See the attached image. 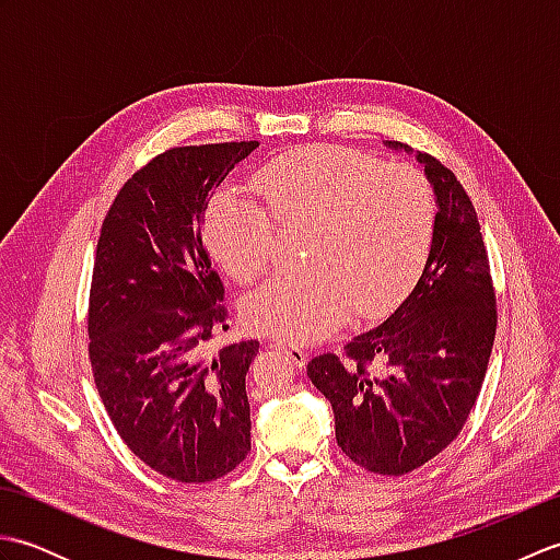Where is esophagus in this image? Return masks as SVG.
<instances>
[{
    "mask_svg": "<svg viewBox=\"0 0 560 560\" xmlns=\"http://www.w3.org/2000/svg\"><path fill=\"white\" fill-rule=\"evenodd\" d=\"M273 347H277L279 351H283L289 355V359L299 365V368H303L305 365V361H307V351L303 349V347H299V343H287V341H277L273 343Z\"/></svg>",
    "mask_w": 560,
    "mask_h": 560,
    "instance_id": "obj_1",
    "label": "esophagus"
}]
</instances>
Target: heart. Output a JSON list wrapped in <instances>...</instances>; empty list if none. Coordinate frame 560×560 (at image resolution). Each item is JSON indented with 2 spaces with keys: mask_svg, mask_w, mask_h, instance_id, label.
Listing matches in <instances>:
<instances>
[{
  "mask_svg": "<svg viewBox=\"0 0 560 560\" xmlns=\"http://www.w3.org/2000/svg\"><path fill=\"white\" fill-rule=\"evenodd\" d=\"M266 213L231 189L211 197L205 237L237 281L273 257V225H311L305 271L261 283L243 303L247 325L287 341H313L359 313L380 317L407 299L431 259L435 197L421 171L380 165L361 151L315 144L281 153L253 180Z\"/></svg>",
  "mask_w": 560,
  "mask_h": 560,
  "instance_id": "b5f03b06",
  "label": "heart"
}]
</instances>
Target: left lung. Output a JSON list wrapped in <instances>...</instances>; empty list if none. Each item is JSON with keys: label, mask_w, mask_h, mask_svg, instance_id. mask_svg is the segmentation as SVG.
<instances>
[{"label": "left lung", "mask_w": 560, "mask_h": 560, "mask_svg": "<svg viewBox=\"0 0 560 560\" xmlns=\"http://www.w3.org/2000/svg\"><path fill=\"white\" fill-rule=\"evenodd\" d=\"M389 149H411L387 141ZM416 161L435 192V241L419 283L383 325L323 353L307 377L335 411L337 443L359 467L401 477L462 431L495 339L489 253L469 195L428 153Z\"/></svg>", "instance_id": "left-lung-1"}]
</instances>
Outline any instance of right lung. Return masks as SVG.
<instances>
[{"instance_id": "right-lung-1", "label": "right lung", "mask_w": 560, "mask_h": 560, "mask_svg": "<svg viewBox=\"0 0 560 560\" xmlns=\"http://www.w3.org/2000/svg\"><path fill=\"white\" fill-rule=\"evenodd\" d=\"M257 147H177L149 161L117 192L93 261L89 359L103 407L141 462L183 483L221 479L249 452L245 375L259 341L207 353L229 311L201 223Z\"/></svg>"}]
</instances>
